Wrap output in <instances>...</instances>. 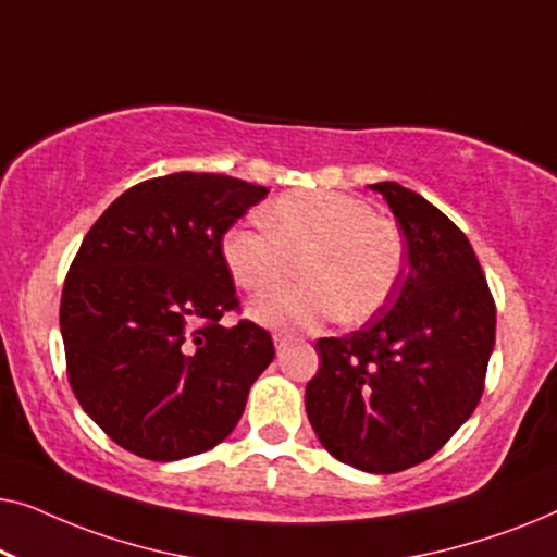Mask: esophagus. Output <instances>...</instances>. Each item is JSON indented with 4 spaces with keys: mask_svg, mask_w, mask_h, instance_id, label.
Masks as SVG:
<instances>
[{
    "mask_svg": "<svg viewBox=\"0 0 557 557\" xmlns=\"http://www.w3.org/2000/svg\"><path fill=\"white\" fill-rule=\"evenodd\" d=\"M273 345H276V352H278V355L284 352V347H286V337H284V334H273Z\"/></svg>",
    "mask_w": 557,
    "mask_h": 557,
    "instance_id": "esophagus-1",
    "label": "esophagus"
}]
</instances>
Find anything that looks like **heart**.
<instances>
[{"instance_id":"1","label":"heart","mask_w":557,"mask_h":557,"mask_svg":"<svg viewBox=\"0 0 557 557\" xmlns=\"http://www.w3.org/2000/svg\"><path fill=\"white\" fill-rule=\"evenodd\" d=\"M263 223L233 225L220 256L235 286L265 292L299 269L301 284L273 288L250 304V317L273 330H311L324 319L360 324L391 301L406 265V243L393 220L345 193H288L263 210Z\"/></svg>"}]
</instances>
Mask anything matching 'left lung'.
Instances as JSON below:
<instances>
[{"mask_svg": "<svg viewBox=\"0 0 557 557\" xmlns=\"http://www.w3.org/2000/svg\"><path fill=\"white\" fill-rule=\"evenodd\" d=\"M406 233L408 265L391 301L347 337L317 342L311 429L334 459L395 474L431 459L474 413L497 307L461 227L398 182L370 185Z\"/></svg>", "mask_w": 557, "mask_h": 557, "instance_id": "8db88e82", "label": "left lung"}]
</instances>
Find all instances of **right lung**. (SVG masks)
Returning <instances> with one entry per match:
<instances>
[{
	"instance_id": "right-lung-1",
	"label": "right lung",
	"mask_w": 557,
	"mask_h": 557,
	"mask_svg": "<svg viewBox=\"0 0 557 557\" xmlns=\"http://www.w3.org/2000/svg\"><path fill=\"white\" fill-rule=\"evenodd\" d=\"M269 195L227 174L174 172L113 200L75 253L60 299L81 408L141 459L177 461L227 438L273 360L240 314L220 238Z\"/></svg>"
}]
</instances>
